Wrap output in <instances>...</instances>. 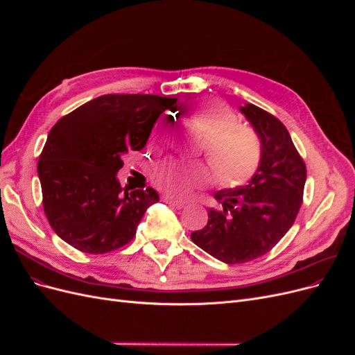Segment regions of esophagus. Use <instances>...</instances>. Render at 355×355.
<instances>
[{
	"instance_id": "1",
	"label": "esophagus",
	"mask_w": 355,
	"mask_h": 355,
	"mask_svg": "<svg viewBox=\"0 0 355 355\" xmlns=\"http://www.w3.org/2000/svg\"><path fill=\"white\" fill-rule=\"evenodd\" d=\"M164 201L167 202V204H170V206H173V207H176V209H184L187 204L185 202H182V201H178V200H173V198H170V197H164Z\"/></svg>"
}]
</instances>
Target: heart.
Masks as SVG:
<instances>
[{"mask_svg": "<svg viewBox=\"0 0 355 355\" xmlns=\"http://www.w3.org/2000/svg\"><path fill=\"white\" fill-rule=\"evenodd\" d=\"M192 123L204 137V149L216 179L223 187H240L259 166L261 151L252 130L239 127L235 115L220 105L200 102L192 111ZM209 176L202 166H173L159 176L161 185L171 191L182 189L188 180Z\"/></svg>", "mask_w": 355, "mask_h": 355, "instance_id": "obj_1", "label": "heart"}]
</instances>
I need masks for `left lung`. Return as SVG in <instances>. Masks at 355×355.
<instances>
[{
    "label": "left lung",
    "instance_id": "1",
    "mask_svg": "<svg viewBox=\"0 0 355 355\" xmlns=\"http://www.w3.org/2000/svg\"><path fill=\"white\" fill-rule=\"evenodd\" d=\"M261 142V159L245 185L213 197L207 225L191 234L200 249L225 263H244L270 252L292 228L302 204L306 167L284 124L256 105L239 106Z\"/></svg>",
    "mask_w": 355,
    "mask_h": 355
}]
</instances>
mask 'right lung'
Returning a JSON list of instances; mask_svg holds the SVG:
<instances>
[{
	"label": "right lung",
	"instance_id": "1",
	"mask_svg": "<svg viewBox=\"0 0 355 355\" xmlns=\"http://www.w3.org/2000/svg\"><path fill=\"white\" fill-rule=\"evenodd\" d=\"M176 102L155 94H105L53 125L37 170L46 216L63 241L102 254L135 237L159 197L153 188L121 187V157L141 151L158 116Z\"/></svg>",
	"mask_w": 355,
	"mask_h": 355
}]
</instances>
